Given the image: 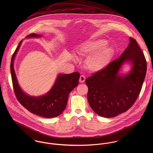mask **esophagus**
<instances>
[{"mask_svg":"<svg viewBox=\"0 0 153 153\" xmlns=\"http://www.w3.org/2000/svg\"><path fill=\"white\" fill-rule=\"evenodd\" d=\"M79 82H81V83H83V82H85V76H84V75H81V76H80V78H79Z\"/></svg>","mask_w":153,"mask_h":153,"instance_id":"obj_1","label":"esophagus"}]
</instances>
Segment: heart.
<instances>
[{"label": "heart", "instance_id": "heart-1", "mask_svg": "<svg viewBox=\"0 0 153 153\" xmlns=\"http://www.w3.org/2000/svg\"><path fill=\"white\" fill-rule=\"evenodd\" d=\"M103 39L87 41L79 46L77 53L87 57L85 66L91 72H100L109 65L114 55L113 48Z\"/></svg>", "mask_w": 153, "mask_h": 153}]
</instances>
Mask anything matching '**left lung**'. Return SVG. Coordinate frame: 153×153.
<instances>
[{
  "label": "left lung",
  "mask_w": 153,
  "mask_h": 153,
  "mask_svg": "<svg viewBox=\"0 0 153 153\" xmlns=\"http://www.w3.org/2000/svg\"><path fill=\"white\" fill-rule=\"evenodd\" d=\"M126 63L131 65L127 74L120 73ZM147 71L144 55L136 41L130 43L120 57L111 62L104 70L88 77V103L98 115L115 117L130 109L138 98Z\"/></svg>",
  "instance_id": "1"
}]
</instances>
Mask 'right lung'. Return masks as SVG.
Returning a JSON list of instances; mask_svg holds the SVG:
<instances>
[{
  "mask_svg": "<svg viewBox=\"0 0 153 153\" xmlns=\"http://www.w3.org/2000/svg\"><path fill=\"white\" fill-rule=\"evenodd\" d=\"M41 35L32 33L27 36L30 38H41ZM20 42L12 55L10 62V72L13 89L18 101L23 107L30 112L45 118L56 117L66 108L69 93L77 87L80 77L79 72L69 74H59L51 89L44 95L31 96L25 93L19 86L14 69V60L22 44Z\"/></svg>",
  "mask_w": 153,
  "mask_h": 153,
  "instance_id": "add662e5",
  "label": "right lung"
}]
</instances>
